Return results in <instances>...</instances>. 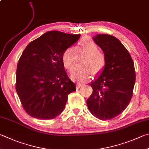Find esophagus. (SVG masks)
Segmentation results:
<instances>
[{
    "label": "esophagus",
    "mask_w": 149,
    "mask_h": 149,
    "mask_svg": "<svg viewBox=\"0 0 149 149\" xmlns=\"http://www.w3.org/2000/svg\"><path fill=\"white\" fill-rule=\"evenodd\" d=\"M84 85H83V84H82V83H77V88H80L81 87V86H83Z\"/></svg>",
    "instance_id": "34e87169"
}]
</instances>
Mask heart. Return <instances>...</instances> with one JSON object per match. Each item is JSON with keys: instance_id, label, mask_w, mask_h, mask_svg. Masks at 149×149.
Instances as JSON below:
<instances>
[{"instance_id": "1", "label": "heart", "mask_w": 149, "mask_h": 149, "mask_svg": "<svg viewBox=\"0 0 149 149\" xmlns=\"http://www.w3.org/2000/svg\"><path fill=\"white\" fill-rule=\"evenodd\" d=\"M77 53L85 54L82 60L83 65L75 66L70 74L72 79L84 81L91 76L93 72L97 74L102 71L105 64V57L93 40L84 37L78 43L76 47L66 48L62 55L64 66L71 70L76 62Z\"/></svg>"}]
</instances>
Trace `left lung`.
<instances>
[{
	"label": "left lung",
	"instance_id": "left-lung-1",
	"mask_svg": "<svg viewBox=\"0 0 149 149\" xmlns=\"http://www.w3.org/2000/svg\"><path fill=\"white\" fill-rule=\"evenodd\" d=\"M93 39L104 52L105 64L99 76L91 82L93 91L86 104L94 117L109 120L121 114L131 100L136 81L134 64L117 38L104 34Z\"/></svg>",
	"mask_w": 149,
	"mask_h": 149
}]
</instances>
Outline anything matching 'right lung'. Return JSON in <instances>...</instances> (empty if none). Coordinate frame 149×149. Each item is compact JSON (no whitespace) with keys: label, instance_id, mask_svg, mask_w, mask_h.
I'll list each match as a JSON object with an SVG mask.
<instances>
[{"label":"right lung","instance_id":"add662e5","mask_svg":"<svg viewBox=\"0 0 149 149\" xmlns=\"http://www.w3.org/2000/svg\"><path fill=\"white\" fill-rule=\"evenodd\" d=\"M80 34L45 32L29 43L19 60L16 91L25 111L38 119H53L63 111L76 86L68 77L62 55Z\"/></svg>","mask_w":149,"mask_h":149}]
</instances>
